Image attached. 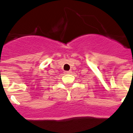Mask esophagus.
I'll list each match as a JSON object with an SVG mask.
<instances>
[{"instance_id":"34e87169","label":"esophagus","mask_w":133,"mask_h":133,"mask_svg":"<svg viewBox=\"0 0 133 133\" xmlns=\"http://www.w3.org/2000/svg\"><path fill=\"white\" fill-rule=\"evenodd\" d=\"M71 72H72V71L69 70V71H65V72H64V74H66H66H70Z\"/></svg>"}]
</instances>
